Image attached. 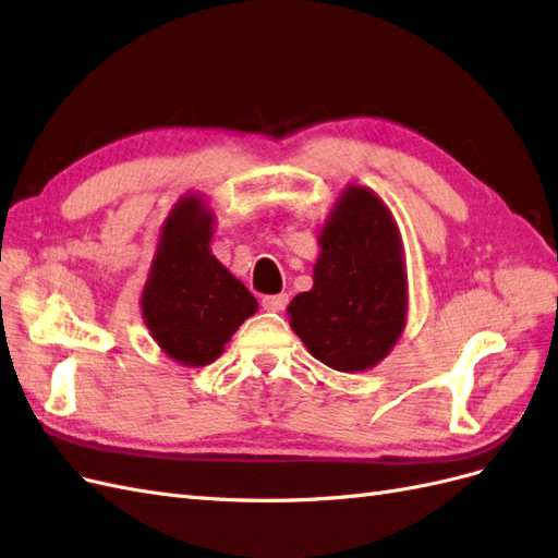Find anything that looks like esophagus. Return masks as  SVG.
<instances>
[{"label": "esophagus", "instance_id": "34e87169", "mask_svg": "<svg viewBox=\"0 0 558 558\" xmlns=\"http://www.w3.org/2000/svg\"><path fill=\"white\" fill-rule=\"evenodd\" d=\"M260 305H263V310H267V312H281L286 305H289V295H286V293H279V295H263Z\"/></svg>", "mask_w": 558, "mask_h": 558}]
</instances>
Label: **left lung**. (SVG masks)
Returning <instances> with one entry per match:
<instances>
[{"label": "left lung", "mask_w": 558, "mask_h": 558, "mask_svg": "<svg viewBox=\"0 0 558 558\" xmlns=\"http://www.w3.org/2000/svg\"><path fill=\"white\" fill-rule=\"evenodd\" d=\"M312 291L289 305L291 328L312 356L361 373L393 349L408 316V277L391 211L351 185L320 230Z\"/></svg>", "instance_id": "1"}]
</instances>
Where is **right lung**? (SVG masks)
Segmentation results:
<instances>
[{"label": "right lung", "mask_w": 558, "mask_h": 558, "mask_svg": "<svg viewBox=\"0 0 558 558\" xmlns=\"http://www.w3.org/2000/svg\"><path fill=\"white\" fill-rule=\"evenodd\" d=\"M214 216L199 197H183L167 218L142 295L144 320L167 356L209 365L258 302L211 251Z\"/></svg>", "instance_id": "1"}]
</instances>
